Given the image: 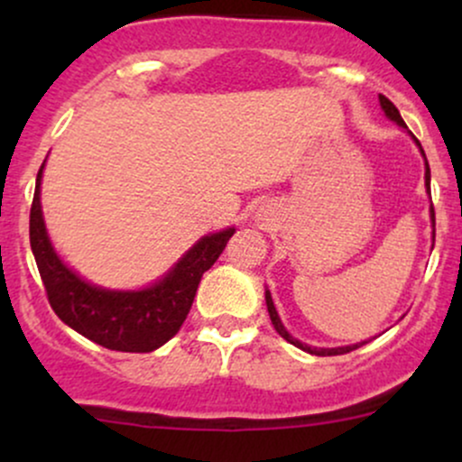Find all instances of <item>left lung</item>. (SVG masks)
Instances as JSON below:
<instances>
[{
	"instance_id": "obj_1",
	"label": "left lung",
	"mask_w": 462,
	"mask_h": 462,
	"mask_svg": "<svg viewBox=\"0 0 462 462\" xmlns=\"http://www.w3.org/2000/svg\"><path fill=\"white\" fill-rule=\"evenodd\" d=\"M378 99H380V106H383L384 115L389 116L391 121H395V124L400 125L402 130L408 132L404 119H402V115H400V110H397L395 106L391 104L389 99L384 97V95H380ZM408 134H411V139L417 143L419 152H421V156H423V164H426V190H428V193H430V167H428L426 153H423V150H421V143H419V141L415 139V136H412V132H408ZM430 221H432V247H434V208H432V204H430ZM264 301H267V310H269V317H272V323H273L275 332H278L282 338H286V341H289L291 346L304 349V352H309V354H315V356H338V354H347V352H352V349H356V347H360V346H365V343H369V341H360V343H354V346H343V347H310V346H306V343L298 341V338H295V337H291L289 330H286L282 319H280L278 310H275L273 300H272V293H269V289H264Z\"/></svg>"
}]
</instances>
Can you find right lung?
<instances>
[{
  "mask_svg": "<svg viewBox=\"0 0 462 462\" xmlns=\"http://www.w3.org/2000/svg\"><path fill=\"white\" fill-rule=\"evenodd\" d=\"M43 169L45 162L32 199L30 245L51 309L71 330L115 352L141 354L164 346L187 319L201 275L224 252L235 227L201 236L156 282L132 291L104 289L73 272L51 245L41 206Z\"/></svg>",
  "mask_w": 462,
  "mask_h": 462,
  "instance_id": "1",
  "label": "right lung"
}]
</instances>
